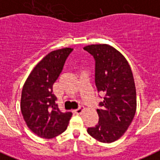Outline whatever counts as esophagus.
I'll return each instance as SVG.
<instances>
[{
	"label": "esophagus",
	"mask_w": 160,
	"mask_h": 160,
	"mask_svg": "<svg viewBox=\"0 0 160 160\" xmlns=\"http://www.w3.org/2000/svg\"><path fill=\"white\" fill-rule=\"evenodd\" d=\"M83 110H84V108H83L82 106L79 107L78 109H77L76 110H74L75 113H77V114H81V113H82Z\"/></svg>",
	"instance_id": "esophagus-1"
}]
</instances>
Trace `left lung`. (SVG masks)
I'll return each instance as SVG.
<instances>
[{"label": "left lung", "mask_w": 160, "mask_h": 160, "mask_svg": "<svg viewBox=\"0 0 160 160\" xmlns=\"http://www.w3.org/2000/svg\"><path fill=\"white\" fill-rule=\"evenodd\" d=\"M83 49L96 59V85L105 95L96 109L98 124L88 128L90 136L103 143L122 137L137 110V92L132 72L126 58L110 45H89Z\"/></svg>", "instance_id": "8db88e82"}]
</instances>
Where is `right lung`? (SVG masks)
<instances>
[{
	"label": "right lung",
	"mask_w": 160,
	"mask_h": 160,
	"mask_svg": "<svg viewBox=\"0 0 160 160\" xmlns=\"http://www.w3.org/2000/svg\"><path fill=\"white\" fill-rule=\"evenodd\" d=\"M72 50L65 47L47 54L31 71L23 87L21 113L28 128L42 138L50 139L64 132L72 117L71 112L59 111L52 87Z\"/></svg>",
	"instance_id": "obj_1"
}]
</instances>
